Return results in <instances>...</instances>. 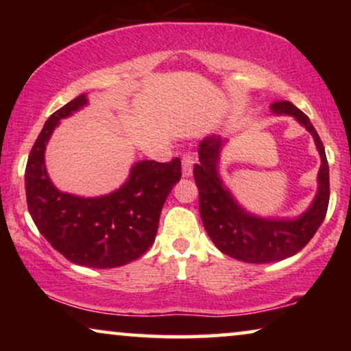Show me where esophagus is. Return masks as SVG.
<instances>
[{
  "label": "esophagus",
  "mask_w": 351,
  "mask_h": 351,
  "mask_svg": "<svg viewBox=\"0 0 351 351\" xmlns=\"http://www.w3.org/2000/svg\"><path fill=\"white\" fill-rule=\"evenodd\" d=\"M193 162H195L193 156L184 155V158H182V176L191 177V174H193Z\"/></svg>",
  "instance_id": "obj_1"
}]
</instances>
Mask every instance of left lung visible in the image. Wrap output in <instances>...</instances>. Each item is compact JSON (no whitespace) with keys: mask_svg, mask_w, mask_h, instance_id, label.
<instances>
[{"mask_svg":"<svg viewBox=\"0 0 351 351\" xmlns=\"http://www.w3.org/2000/svg\"><path fill=\"white\" fill-rule=\"evenodd\" d=\"M273 114H287L313 136L321 158L318 190L308 209L297 217H261L234 199L219 172L222 137L209 136L199 142V165L193 177L199 191V214L215 247L225 256L247 263L280 262L302 251L323 223L329 204V165L324 145L310 118L287 100L270 105Z\"/></svg>","mask_w":351,"mask_h":351,"instance_id":"obj_1","label":"left lung"}]
</instances>
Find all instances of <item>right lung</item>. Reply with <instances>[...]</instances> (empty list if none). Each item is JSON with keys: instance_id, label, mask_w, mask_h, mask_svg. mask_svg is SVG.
I'll use <instances>...</instances> for the list:
<instances>
[{"instance_id": "1", "label": "right lung", "mask_w": 351, "mask_h": 351, "mask_svg": "<svg viewBox=\"0 0 351 351\" xmlns=\"http://www.w3.org/2000/svg\"><path fill=\"white\" fill-rule=\"evenodd\" d=\"M86 105L88 95L81 94L43 126L27 161L28 213L43 237L70 262L114 268L143 256L155 241L162 206L180 180V160L134 162L126 182L108 195L84 198L60 191L46 171V145L60 119Z\"/></svg>"}]
</instances>
